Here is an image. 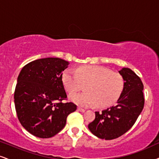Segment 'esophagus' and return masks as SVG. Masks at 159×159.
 I'll return each instance as SVG.
<instances>
[{
	"label": "esophagus",
	"instance_id": "1",
	"mask_svg": "<svg viewBox=\"0 0 159 159\" xmlns=\"http://www.w3.org/2000/svg\"><path fill=\"white\" fill-rule=\"evenodd\" d=\"M77 110H78V111H80V112H85V109L82 108V107H77Z\"/></svg>",
	"mask_w": 159,
	"mask_h": 159
}]
</instances>
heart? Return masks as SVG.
<instances>
[{"mask_svg": "<svg viewBox=\"0 0 159 159\" xmlns=\"http://www.w3.org/2000/svg\"><path fill=\"white\" fill-rule=\"evenodd\" d=\"M62 82L68 94L86 84L85 93L70 96V100L80 106L107 107L115 102L124 89L122 76L99 66H85L65 70Z\"/></svg>", "mask_w": 159, "mask_h": 159, "instance_id": "obj_1", "label": "heart"}]
</instances>
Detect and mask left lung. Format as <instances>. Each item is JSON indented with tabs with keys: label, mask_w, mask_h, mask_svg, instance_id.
Here are the masks:
<instances>
[{
	"label": "left lung",
	"mask_w": 159,
	"mask_h": 159,
	"mask_svg": "<svg viewBox=\"0 0 159 159\" xmlns=\"http://www.w3.org/2000/svg\"><path fill=\"white\" fill-rule=\"evenodd\" d=\"M119 73L125 86L116 105L95 112V119L89 125L90 131L102 139H114L125 134L144 108V85L139 76L128 68H123Z\"/></svg>",
	"instance_id": "1"
}]
</instances>
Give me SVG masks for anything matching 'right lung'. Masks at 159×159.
I'll return each mask as SVG.
<instances>
[{"mask_svg": "<svg viewBox=\"0 0 159 159\" xmlns=\"http://www.w3.org/2000/svg\"><path fill=\"white\" fill-rule=\"evenodd\" d=\"M69 62L58 57L39 59L26 64L17 77L15 105L22 126L38 138H51L66 126V119L76 110L67 98L62 71Z\"/></svg>", "mask_w": 159, "mask_h": 159, "instance_id": "right-lung-1", "label": "right lung"}]
</instances>
